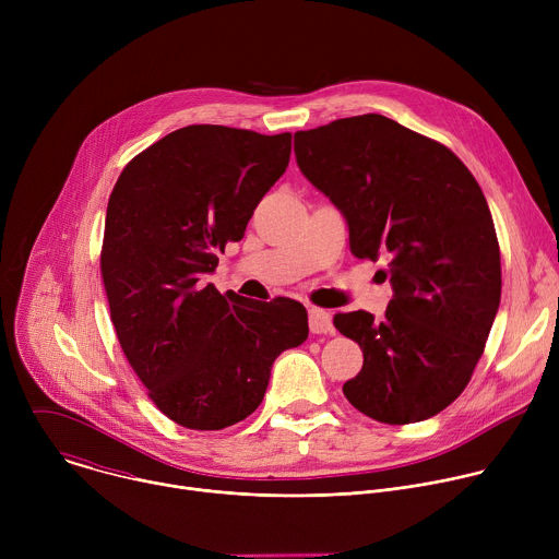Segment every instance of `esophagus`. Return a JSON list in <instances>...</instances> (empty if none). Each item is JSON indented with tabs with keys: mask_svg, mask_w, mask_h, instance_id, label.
Returning a JSON list of instances; mask_svg holds the SVG:
<instances>
[{
	"mask_svg": "<svg viewBox=\"0 0 559 559\" xmlns=\"http://www.w3.org/2000/svg\"><path fill=\"white\" fill-rule=\"evenodd\" d=\"M309 332L311 334H332V313L318 307H309Z\"/></svg>",
	"mask_w": 559,
	"mask_h": 559,
	"instance_id": "obj_1",
	"label": "esophagus"
}]
</instances>
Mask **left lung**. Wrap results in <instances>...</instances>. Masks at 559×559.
Wrapping results in <instances>:
<instances>
[{
	"label": "left lung",
	"instance_id": "left-lung-1",
	"mask_svg": "<svg viewBox=\"0 0 559 559\" xmlns=\"http://www.w3.org/2000/svg\"><path fill=\"white\" fill-rule=\"evenodd\" d=\"M305 179L345 216L356 259H389L382 321L336 313L365 362L347 401L386 425L427 420L464 391L502 294L500 246L487 199L460 158L382 115L294 134Z\"/></svg>",
	"mask_w": 559,
	"mask_h": 559
}]
</instances>
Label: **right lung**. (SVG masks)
Returning <instances> with one entry per match:
<instances>
[{"instance_id":"add662e5","label":"right lung","mask_w":559,"mask_h":559,"mask_svg":"<svg viewBox=\"0 0 559 559\" xmlns=\"http://www.w3.org/2000/svg\"><path fill=\"white\" fill-rule=\"evenodd\" d=\"M292 134L186 126L136 154L106 212L102 276L121 349L170 420L218 431L261 403L274 360L307 341L289 298L201 283L283 177Z\"/></svg>"}]
</instances>
